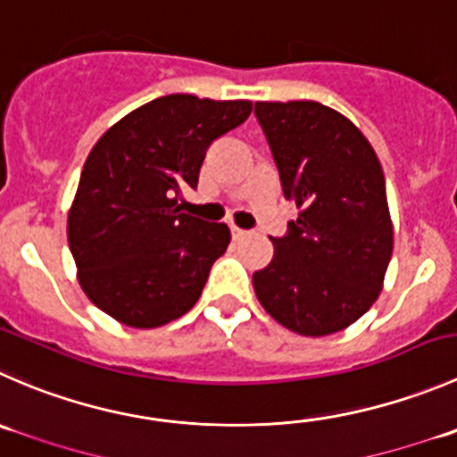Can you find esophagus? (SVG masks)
<instances>
[{
	"label": "esophagus",
	"instance_id": "1",
	"mask_svg": "<svg viewBox=\"0 0 457 457\" xmlns=\"http://www.w3.org/2000/svg\"><path fill=\"white\" fill-rule=\"evenodd\" d=\"M229 229H232V238H243L245 237V229H241V228H237V225H229Z\"/></svg>",
	"mask_w": 457,
	"mask_h": 457
}]
</instances>
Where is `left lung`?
<instances>
[{"mask_svg": "<svg viewBox=\"0 0 457 457\" xmlns=\"http://www.w3.org/2000/svg\"><path fill=\"white\" fill-rule=\"evenodd\" d=\"M283 196L299 219L272 238L254 272L270 317L296 335L323 337L355 323L382 292L393 254L384 171L346 116L312 100L256 102Z\"/></svg>", "mask_w": 457, "mask_h": 457, "instance_id": "1", "label": "left lung"}]
</instances>
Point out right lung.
Masks as SVG:
<instances>
[{
    "mask_svg": "<svg viewBox=\"0 0 457 457\" xmlns=\"http://www.w3.org/2000/svg\"><path fill=\"white\" fill-rule=\"evenodd\" d=\"M250 100L156 97L111 127L84 162L69 247L84 295L131 328L183 317L201 296L229 228L183 212L207 147L243 125Z\"/></svg>",
    "mask_w": 457,
    "mask_h": 457,
    "instance_id": "add662e5",
    "label": "right lung"
}]
</instances>
